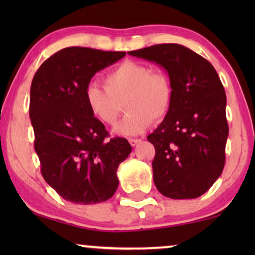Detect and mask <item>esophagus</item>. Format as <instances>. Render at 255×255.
Segmentation results:
<instances>
[{
  "instance_id": "1",
  "label": "esophagus",
  "mask_w": 255,
  "mask_h": 255,
  "mask_svg": "<svg viewBox=\"0 0 255 255\" xmlns=\"http://www.w3.org/2000/svg\"><path fill=\"white\" fill-rule=\"evenodd\" d=\"M140 141H141V139H137V138H135V139H128V142H130L131 146H133V147H134V146H137Z\"/></svg>"
}]
</instances>
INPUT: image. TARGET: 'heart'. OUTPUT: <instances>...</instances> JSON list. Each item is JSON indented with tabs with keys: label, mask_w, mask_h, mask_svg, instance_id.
I'll return each instance as SVG.
<instances>
[{
	"label": "heart",
	"mask_w": 255,
	"mask_h": 255,
	"mask_svg": "<svg viewBox=\"0 0 255 255\" xmlns=\"http://www.w3.org/2000/svg\"><path fill=\"white\" fill-rule=\"evenodd\" d=\"M106 88L90 83L86 89V102L90 113L106 125H115L123 104L128 114L115 128L123 135L144 132L152 121H162L173 106L174 90L170 79L162 72H153L138 61L121 62L104 79Z\"/></svg>",
	"instance_id": "obj_1"
}]
</instances>
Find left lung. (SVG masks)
Here are the masks:
<instances>
[{"label":"left lung","mask_w":255,"mask_h":255,"mask_svg":"<svg viewBox=\"0 0 255 255\" xmlns=\"http://www.w3.org/2000/svg\"><path fill=\"white\" fill-rule=\"evenodd\" d=\"M165 68L173 85L169 114L147 137L154 145V184L173 200L196 198L221 176L229 135L226 95L207 59L179 44L128 52Z\"/></svg>","instance_id":"8db88e82"}]
</instances>
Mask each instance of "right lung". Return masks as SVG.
Here are the masks:
<instances>
[{
    "label": "right lung",
    "instance_id": "1",
    "mask_svg": "<svg viewBox=\"0 0 255 255\" xmlns=\"http://www.w3.org/2000/svg\"><path fill=\"white\" fill-rule=\"evenodd\" d=\"M125 52L66 47L45 60L33 76L30 120L44 179L66 201L95 204L114 196L117 168L132 151L125 138L108 139L106 127L86 102L97 72Z\"/></svg>",
    "mask_w": 255,
    "mask_h": 255
}]
</instances>
